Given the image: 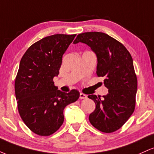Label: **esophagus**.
I'll return each mask as SVG.
<instances>
[{"mask_svg":"<svg viewBox=\"0 0 154 154\" xmlns=\"http://www.w3.org/2000/svg\"><path fill=\"white\" fill-rule=\"evenodd\" d=\"M87 98V95L84 94V93H80V94H79V98H80V99H86Z\"/></svg>","mask_w":154,"mask_h":154,"instance_id":"obj_1","label":"esophagus"}]
</instances>
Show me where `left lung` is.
Returning <instances> with one entry per match:
<instances>
[{"instance_id":"8db88e82","label":"left lung","mask_w":154,"mask_h":154,"mask_svg":"<svg viewBox=\"0 0 154 154\" xmlns=\"http://www.w3.org/2000/svg\"><path fill=\"white\" fill-rule=\"evenodd\" d=\"M87 44L96 54V74L104 77L103 83L109 89L103 98L88 95L94 100L95 109L89 121L100 131L115 132L128 121L135 107L137 89L133 61L130 52L120 42L109 35L99 32L79 34L74 43Z\"/></svg>"}]
</instances>
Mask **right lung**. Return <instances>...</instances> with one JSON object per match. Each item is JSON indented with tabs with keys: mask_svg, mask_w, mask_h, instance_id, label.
<instances>
[{
	"mask_svg": "<svg viewBox=\"0 0 154 154\" xmlns=\"http://www.w3.org/2000/svg\"><path fill=\"white\" fill-rule=\"evenodd\" d=\"M75 36L45 37L32 44L20 61L14 84L17 107L24 124L38 135L48 136L57 131L64 120V108L79 97L77 90L68 93L60 91L53 80Z\"/></svg>",
	"mask_w": 154,
	"mask_h": 154,
	"instance_id": "obj_1",
	"label": "right lung"
}]
</instances>
